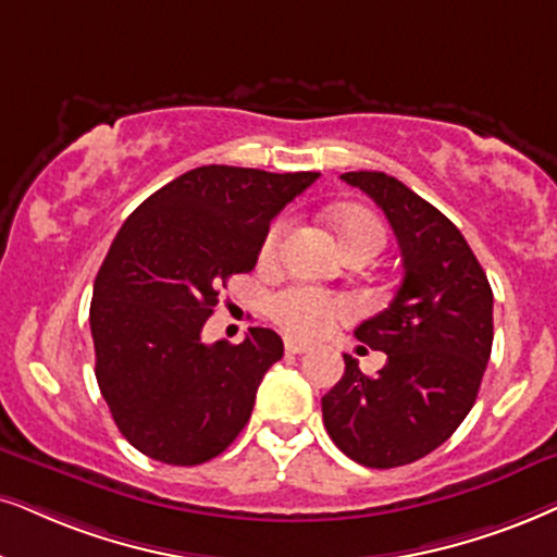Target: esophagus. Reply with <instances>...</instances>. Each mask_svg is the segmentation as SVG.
Listing matches in <instances>:
<instances>
[{"mask_svg":"<svg viewBox=\"0 0 557 557\" xmlns=\"http://www.w3.org/2000/svg\"><path fill=\"white\" fill-rule=\"evenodd\" d=\"M313 347L306 342H298V339H285V351L287 355H306V351H311Z\"/></svg>","mask_w":557,"mask_h":557,"instance_id":"esophagus-1","label":"esophagus"}]
</instances>
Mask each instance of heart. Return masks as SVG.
<instances>
[{
	"mask_svg": "<svg viewBox=\"0 0 557 557\" xmlns=\"http://www.w3.org/2000/svg\"><path fill=\"white\" fill-rule=\"evenodd\" d=\"M336 238H339L342 249L349 251L355 246H372L380 251L385 244V228L375 215L362 208H339L331 213ZM287 231V218L274 221L270 231L264 234L262 242V259L277 257L280 244ZM272 319L283 326L287 334L300 336V339H311L326 331L334 321H342L349 315V302L323 290H315L311 285H293L287 290L277 293L270 302Z\"/></svg>",
	"mask_w": 557,
	"mask_h": 557,
	"instance_id": "1",
	"label": "heart"
}]
</instances>
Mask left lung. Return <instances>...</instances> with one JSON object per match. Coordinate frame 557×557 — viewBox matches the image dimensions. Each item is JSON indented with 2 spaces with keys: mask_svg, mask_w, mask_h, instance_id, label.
<instances>
[{
  "mask_svg": "<svg viewBox=\"0 0 557 557\" xmlns=\"http://www.w3.org/2000/svg\"><path fill=\"white\" fill-rule=\"evenodd\" d=\"M342 180L370 195L388 218L404 257L391 306L355 329L385 351L364 375L344 355V375L321 398L334 445L364 468H398L447 442L478 398L494 344V293L466 236L424 197L385 172Z\"/></svg>",
  "mask_w": 557,
  "mask_h": 557,
  "instance_id": "left-lung-1",
  "label": "left lung"
}]
</instances>
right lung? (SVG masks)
Instances as JSON below:
<instances>
[{"label":"right lung","instance_id":"right-lung-1","mask_svg":"<svg viewBox=\"0 0 557 557\" xmlns=\"http://www.w3.org/2000/svg\"><path fill=\"white\" fill-rule=\"evenodd\" d=\"M197 166L146 197L117 231L89 306L95 375L138 453L200 466L236 440L264 372L283 357L272 329L202 344L231 274L251 272L272 218L319 180Z\"/></svg>","mask_w":557,"mask_h":557}]
</instances>
